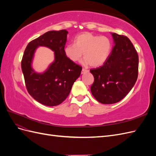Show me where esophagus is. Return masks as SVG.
Returning <instances> with one entry per match:
<instances>
[{
  "instance_id": "esophagus-1",
  "label": "esophagus",
  "mask_w": 156,
  "mask_h": 156,
  "mask_svg": "<svg viewBox=\"0 0 156 156\" xmlns=\"http://www.w3.org/2000/svg\"><path fill=\"white\" fill-rule=\"evenodd\" d=\"M86 72H87V70L86 69H84V68H83V69H82V72H81V73H82V74H83V73H85Z\"/></svg>"
}]
</instances>
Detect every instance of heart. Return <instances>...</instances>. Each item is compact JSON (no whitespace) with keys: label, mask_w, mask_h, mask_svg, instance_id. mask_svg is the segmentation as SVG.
<instances>
[{"label":"heart","mask_w":156,"mask_h":156,"mask_svg":"<svg viewBox=\"0 0 156 156\" xmlns=\"http://www.w3.org/2000/svg\"><path fill=\"white\" fill-rule=\"evenodd\" d=\"M74 44H68L64 47L65 56L72 62H77L82 58L83 65L90 64L96 68L102 66L110 55L112 44L106 36L94 35L85 32L75 37Z\"/></svg>","instance_id":"1"}]
</instances>
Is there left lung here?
<instances>
[{
    "instance_id": "1",
    "label": "left lung",
    "mask_w": 156,
    "mask_h": 156,
    "mask_svg": "<svg viewBox=\"0 0 156 156\" xmlns=\"http://www.w3.org/2000/svg\"><path fill=\"white\" fill-rule=\"evenodd\" d=\"M111 35L115 45L106 62L90 71L94 77L92 94L103 104L121 101L133 87L138 77L139 56L131 41L116 33Z\"/></svg>"
}]
</instances>
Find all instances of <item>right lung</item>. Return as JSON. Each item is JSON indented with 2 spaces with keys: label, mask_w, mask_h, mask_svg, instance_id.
<instances>
[{
  "label": "right lung",
  "mask_w": 156,
  "mask_h": 156,
  "mask_svg": "<svg viewBox=\"0 0 156 156\" xmlns=\"http://www.w3.org/2000/svg\"><path fill=\"white\" fill-rule=\"evenodd\" d=\"M68 34L66 30L46 32L30 41L23 54L21 69L28 92L42 105L56 106L62 103L81 75L82 67L64 53ZM41 46L53 50L55 59L45 72L38 73L33 69L32 62L37 48Z\"/></svg>",
  "instance_id": "add662e5"
}]
</instances>
